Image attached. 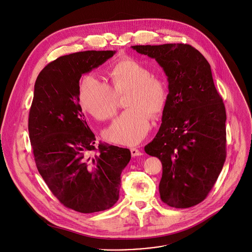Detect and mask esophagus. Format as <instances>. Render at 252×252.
<instances>
[{
    "instance_id": "34e87169",
    "label": "esophagus",
    "mask_w": 252,
    "mask_h": 252,
    "mask_svg": "<svg viewBox=\"0 0 252 252\" xmlns=\"http://www.w3.org/2000/svg\"><path fill=\"white\" fill-rule=\"evenodd\" d=\"M131 151V155L132 157H139V156H142V152L139 150V149H136V148H131L130 149Z\"/></svg>"
}]
</instances>
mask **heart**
I'll return each mask as SVG.
<instances>
[{"label":"heart","instance_id":"heart-1","mask_svg":"<svg viewBox=\"0 0 252 252\" xmlns=\"http://www.w3.org/2000/svg\"><path fill=\"white\" fill-rule=\"evenodd\" d=\"M111 84L94 74L79 83V100L86 111L97 120L111 118L117 108V95H126L124 110L105 130L107 141L119 145L139 144L150 132L152 117L162 114L168 101L166 81L154 75L145 63L132 58L115 62L109 69Z\"/></svg>","mask_w":252,"mask_h":252}]
</instances>
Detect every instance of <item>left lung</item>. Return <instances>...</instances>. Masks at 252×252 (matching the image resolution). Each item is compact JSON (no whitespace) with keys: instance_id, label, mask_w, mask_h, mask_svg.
I'll return each instance as SVG.
<instances>
[{"instance_id":"obj_1","label":"left lung","mask_w":252,"mask_h":252,"mask_svg":"<svg viewBox=\"0 0 252 252\" xmlns=\"http://www.w3.org/2000/svg\"><path fill=\"white\" fill-rule=\"evenodd\" d=\"M155 59L168 80L162 123L145 152L162 163L161 200L188 208L201 202L226 160V110L206 59L187 44L132 46Z\"/></svg>"}]
</instances>
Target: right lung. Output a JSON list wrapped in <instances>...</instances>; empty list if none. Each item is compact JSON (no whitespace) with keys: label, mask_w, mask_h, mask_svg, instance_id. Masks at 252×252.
Here are the masks:
<instances>
[{"label":"right lung","mask_w":252,"mask_h":252,"mask_svg":"<svg viewBox=\"0 0 252 252\" xmlns=\"http://www.w3.org/2000/svg\"><path fill=\"white\" fill-rule=\"evenodd\" d=\"M114 54L86 51L61 57L43 68L34 86L28 131L36 166L53 194L81 213L115 204L121 173L131 159L128 149L95 147L79 104L81 76Z\"/></svg>","instance_id":"right-lung-1"}]
</instances>
